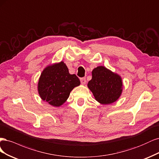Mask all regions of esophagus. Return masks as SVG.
<instances>
[{"label": "esophagus", "mask_w": 159, "mask_h": 159, "mask_svg": "<svg viewBox=\"0 0 159 159\" xmlns=\"http://www.w3.org/2000/svg\"><path fill=\"white\" fill-rule=\"evenodd\" d=\"M80 83H81L82 84H83V85L85 84L86 83V79H85V78H81V79H80Z\"/></svg>", "instance_id": "1"}]
</instances>
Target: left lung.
I'll use <instances>...</instances> for the list:
<instances>
[{
	"instance_id": "left-lung-1",
	"label": "left lung",
	"mask_w": 159,
	"mask_h": 159,
	"mask_svg": "<svg viewBox=\"0 0 159 159\" xmlns=\"http://www.w3.org/2000/svg\"><path fill=\"white\" fill-rule=\"evenodd\" d=\"M88 88L100 104H110L118 100L122 94V79L105 66H98L92 71Z\"/></svg>"
}]
</instances>
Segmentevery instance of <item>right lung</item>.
<instances>
[{
    "label": "right lung",
    "mask_w": 159,
    "mask_h": 159,
    "mask_svg": "<svg viewBox=\"0 0 159 159\" xmlns=\"http://www.w3.org/2000/svg\"><path fill=\"white\" fill-rule=\"evenodd\" d=\"M80 84L77 76L70 74L66 64L61 61L48 65L43 70L38 80V91L42 100L54 107H59Z\"/></svg>",
    "instance_id": "1"
}]
</instances>
